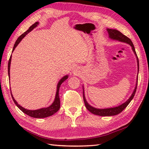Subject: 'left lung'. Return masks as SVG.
Listing matches in <instances>:
<instances>
[{
  "instance_id": "left-lung-1",
  "label": "left lung",
  "mask_w": 149,
  "mask_h": 149,
  "mask_svg": "<svg viewBox=\"0 0 149 149\" xmlns=\"http://www.w3.org/2000/svg\"><path fill=\"white\" fill-rule=\"evenodd\" d=\"M107 31L108 33L109 34V38L110 39L112 40H115L119 41V42H123V43H126L129 44V45H131L132 47V51L134 52V54L136 57L137 59V63H138V76L136 79V86L134 90L132 92V95L131 97H129V99L125 101L124 103H123L121 105H120L118 106H116L115 107H110V108H105V109H98L95 108L93 106H90L89 104L87 102V101L86 100V98H85L84 96V86L83 88V99H84V102L85 104V106H86V109L89 111L91 113L94 114V115H99V116H114V115H116L118 114L121 113L122 111L126 107L128 106V104L131 102V101L132 99H133V97L135 95L136 91V88H137V84H138V72H139V61H138V58L136 54V52L135 51V49L133 43L131 42V40L128 37H127L125 35L120 32L119 31L116 30V29H107Z\"/></svg>"
}]
</instances>
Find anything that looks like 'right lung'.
I'll return each instance as SVG.
<instances>
[{
    "label": "right lung",
    "instance_id": "right-lung-1",
    "mask_svg": "<svg viewBox=\"0 0 149 149\" xmlns=\"http://www.w3.org/2000/svg\"><path fill=\"white\" fill-rule=\"evenodd\" d=\"M39 24V22H36L34 24H33L31 26L29 29H28L26 32L24 33L23 34L20 35L18 38V39L16 41V42L14 45L13 49V51L15 49L16 47L18 45L19 43L21 42V40L24 38L26 36L27 34L29 33V32H31L34 28H35ZM11 56H10V58L9 59V62H8V75H9V79L10 77V65H11ZM68 77V75H66L65 76L63 77L61 79L59 80V81L58 82V86H57V90H56V97H55V99L54 100L53 103L51 104V105L49 106V107H43V108H41L39 109H36V110H29L27 109L24 108L23 107H22L20 105L17 103V101L15 100V99H14V97H13V95L11 93V96H12V99L13 100L15 104H16L19 109H20L22 112L24 113L26 115H29V116L33 117V118H46V117H48L50 116H52L54 114L56 113L58 111L59 109L60 108V100H59V88L61 84L64 82L66 79H67ZM11 90V89H10Z\"/></svg>",
    "mask_w": 149,
    "mask_h": 149
}]
</instances>
